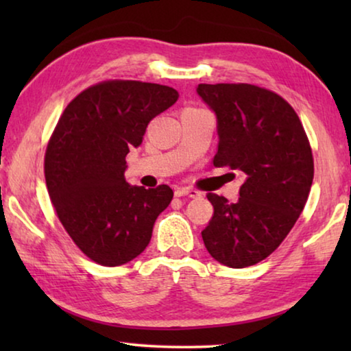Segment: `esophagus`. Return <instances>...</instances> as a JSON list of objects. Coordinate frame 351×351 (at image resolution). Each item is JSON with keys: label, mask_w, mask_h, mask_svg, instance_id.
I'll list each match as a JSON object with an SVG mask.
<instances>
[{"label": "esophagus", "mask_w": 351, "mask_h": 351, "mask_svg": "<svg viewBox=\"0 0 351 351\" xmlns=\"http://www.w3.org/2000/svg\"><path fill=\"white\" fill-rule=\"evenodd\" d=\"M175 195H176V197H187V198H199L201 197V193L197 192V190L187 189V187L176 189L175 190Z\"/></svg>", "instance_id": "esophagus-1"}]
</instances>
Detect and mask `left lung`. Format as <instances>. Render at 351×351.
I'll return each mask as SVG.
<instances>
[{
	"label": "left lung",
	"instance_id": "obj_1",
	"mask_svg": "<svg viewBox=\"0 0 351 351\" xmlns=\"http://www.w3.org/2000/svg\"><path fill=\"white\" fill-rule=\"evenodd\" d=\"M198 94L215 111V167L240 170L237 203L207 193L213 215L201 232L213 258L247 268L276 251L306 204L314 161L299 116L274 91L251 83H199Z\"/></svg>",
	"mask_w": 351,
	"mask_h": 351
}]
</instances>
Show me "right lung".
I'll use <instances>...</instances> for the list:
<instances>
[{"label":"right lung","instance_id":"add662e5","mask_svg":"<svg viewBox=\"0 0 351 351\" xmlns=\"http://www.w3.org/2000/svg\"><path fill=\"white\" fill-rule=\"evenodd\" d=\"M176 90L139 80L99 82L71 100L47 142L46 187L71 240L102 266L128 263L148 246L173 190L130 186L127 154Z\"/></svg>","mask_w":351,"mask_h":351}]
</instances>
